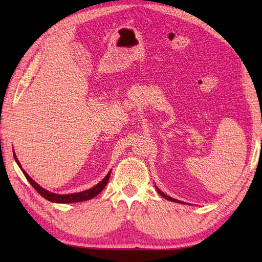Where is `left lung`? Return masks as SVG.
<instances>
[{
  "label": "left lung",
  "instance_id": "obj_1",
  "mask_svg": "<svg viewBox=\"0 0 262 262\" xmlns=\"http://www.w3.org/2000/svg\"><path fill=\"white\" fill-rule=\"evenodd\" d=\"M158 189V191H159V193L161 194V196H162L163 198H165V199H168V200H171V202H177V203H181V202H178V200L177 199H174V198H171L170 196H168V194H165V193H163L162 191H161L160 190V189L159 188H157Z\"/></svg>",
  "mask_w": 262,
  "mask_h": 262
}]
</instances>
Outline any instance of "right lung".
Returning <instances> with one entry per match:
<instances>
[{"instance_id": "add662e5", "label": "right lung", "mask_w": 262, "mask_h": 262, "mask_svg": "<svg viewBox=\"0 0 262 262\" xmlns=\"http://www.w3.org/2000/svg\"><path fill=\"white\" fill-rule=\"evenodd\" d=\"M14 159L16 161V163H18V165L21 168V164L19 162V160L16 159V157L14 155ZM22 172H24L25 177L27 178V180L30 182V185L36 189L37 192L40 194V196H42L43 198H46L47 200H49V202H53V203H60V204H66V203H79V202H85V200H89V199H92L93 197H96L97 194H99L100 192H101L104 187L107 186L108 183V180L110 178V173L111 171L109 172V173L105 176L104 179L99 182L97 186H94L93 188L89 189V190H85V191H81V192H76V193H70V194H57V193H53V192H49L47 191L46 189H43L42 187H40L38 185V183H36L35 181H33L31 178L29 177V174L27 173V172L21 169Z\"/></svg>"}]
</instances>
